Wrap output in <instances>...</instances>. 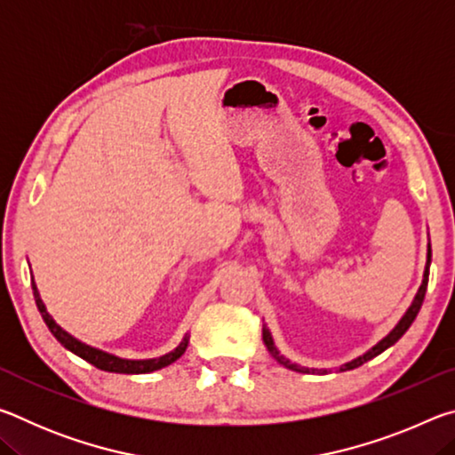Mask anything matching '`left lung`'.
Wrapping results in <instances>:
<instances>
[{"instance_id":"obj_1","label":"left lung","mask_w":455,"mask_h":455,"mask_svg":"<svg viewBox=\"0 0 455 455\" xmlns=\"http://www.w3.org/2000/svg\"><path fill=\"white\" fill-rule=\"evenodd\" d=\"M429 263H431V249H429V252H427V265H426V273H423V283H421V287H419V291H418V295H415V301L411 303V307H410V311H407L405 315H403V319L399 321V325L391 331V333L383 339V341H379L375 345V347L371 349V351H367L365 355H361L359 359H355V361H351V363H347L345 365L343 369H355V367H359V365H363L365 361H369V359H373L375 355H379V353H383L385 349L387 347H391V345L394 343H397L399 339H402V335L405 333L407 329L411 327V323H413V319L418 317V313H419V309H421V303H423V297H426V291H427V279H429ZM263 339H265V343H267V347L271 349L275 355H279V353H276V349L273 347V339H271V335H268V331L263 327ZM279 361L281 363H284L287 367H291V369H297V365H291L289 361H284L283 357H279Z\"/></svg>"}]
</instances>
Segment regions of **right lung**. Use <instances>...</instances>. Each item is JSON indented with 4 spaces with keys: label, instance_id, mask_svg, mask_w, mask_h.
Instances as JSON below:
<instances>
[{
    "label": "right lung",
    "instance_id": "1",
    "mask_svg": "<svg viewBox=\"0 0 455 455\" xmlns=\"http://www.w3.org/2000/svg\"><path fill=\"white\" fill-rule=\"evenodd\" d=\"M32 289H34V297H36L37 309H40L42 317L45 321V325H48L50 331H52V335L56 337L58 341L64 345L66 349H70L78 357L86 359L88 363H92V365L98 367V369H102V371H112V373H150V371H156V369H163L166 365L174 363V361L182 355L184 349H187V345H188V339H184V343H180L179 347H176L172 353H168V355L160 357V359L128 361V359L114 357V355H110V353H104V351H100V349L90 347V345L80 343L78 339H74L70 333H66L64 329H61L60 325H56V321L50 317L48 311H45L42 299H40V295H37V289H36L34 281H32Z\"/></svg>",
    "mask_w": 455,
    "mask_h": 455
}]
</instances>
